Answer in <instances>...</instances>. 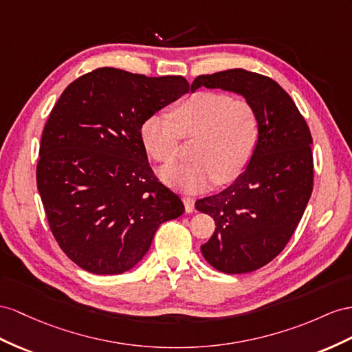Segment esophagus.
<instances>
[{"mask_svg": "<svg viewBox=\"0 0 352 352\" xmlns=\"http://www.w3.org/2000/svg\"><path fill=\"white\" fill-rule=\"evenodd\" d=\"M183 202L186 206V212H193L195 211V199L190 196H183Z\"/></svg>", "mask_w": 352, "mask_h": 352, "instance_id": "1", "label": "esophagus"}]
</instances>
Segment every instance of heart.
I'll use <instances>...</instances> for the list:
<instances>
[{"label": "heart", "mask_w": 352, "mask_h": 352, "mask_svg": "<svg viewBox=\"0 0 352 352\" xmlns=\"http://www.w3.org/2000/svg\"><path fill=\"white\" fill-rule=\"evenodd\" d=\"M260 120L254 105L244 98L199 90L173 107L169 117H147L140 128L144 148L160 164L178 156L179 137L193 138L188 164L160 169V178L187 192L211 183L235 179L257 147Z\"/></svg>", "instance_id": "heart-1"}]
</instances>
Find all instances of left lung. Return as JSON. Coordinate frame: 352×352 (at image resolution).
Listing matches in <instances>:
<instances>
[{
	"instance_id": "obj_1",
	"label": "left lung",
	"mask_w": 352,
	"mask_h": 352,
	"mask_svg": "<svg viewBox=\"0 0 352 352\" xmlns=\"http://www.w3.org/2000/svg\"><path fill=\"white\" fill-rule=\"evenodd\" d=\"M221 89L254 105L257 147L239 177L223 192L196 201L215 232L201 247L206 262L224 274L267 265L290 241L312 193V137L285 90L272 78L235 68L199 76L190 86Z\"/></svg>"
}]
</instances>
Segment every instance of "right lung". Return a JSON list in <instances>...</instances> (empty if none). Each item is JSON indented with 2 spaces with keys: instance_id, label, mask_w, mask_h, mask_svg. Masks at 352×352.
Returning <instances> with one entry per match:
<instances>
[{
  "instance_id": "1",
  "label": "right lung",
  "mask_w": 352,
  "mask_h": 352,
  "mask_svg": "<svg viewBox=\"0 0 352 352\" xmlns=\"http://www.w3.org/2000/svg\"><path fill=\"white\" fill-rule=\"evenodd\" d=\"M188 92L182 76L98 68L71 83L44 126L37 187L62 251L96 275L131 270L162 223L184 212L153 174L140 128Z\"/></svg>"
}]
</instances>
